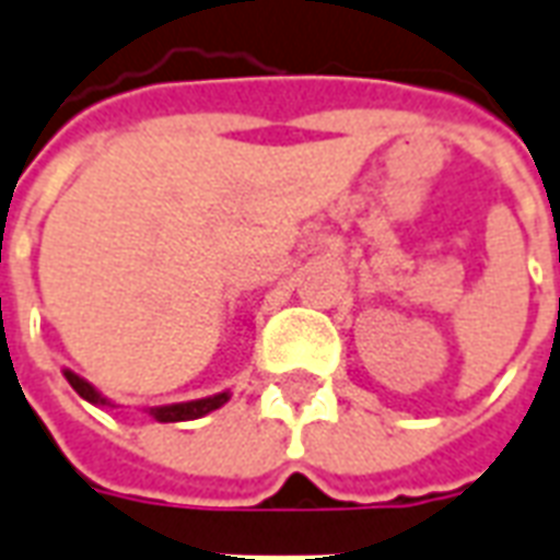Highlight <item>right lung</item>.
Instances as JSON below:
<instances>
[{
  "label": "right lung",
  "instance_id": "add662e5",
  "mask_svg": "<svg viewBox=\"0 0 560 560\" xmlns=\"http://www.w3.org/2000/svg\"><path fill=\"white\" fill-rule=\"evenodd\" d=\"M62 375L66 381L74 387L80 399H86L90 405H98V408H119L116 401H110L107 396H102L98 389L92 387L86 377L74 375L71 369H62ZM231 399V393L224 389V393H215V396H207V399H191V401H173V405H155V408H143V411L152 417V420L159 422H188V420H200V417H207V413L219 411L224 401Z\"/></svg>",
  "mask_w": 560,
  "mask_h": 560
}]
</instances>
